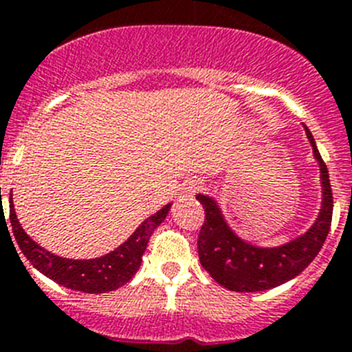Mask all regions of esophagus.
Returning a JSON list of instances; mask_svg holds the SVG:
<instances>
[{"instance_id":"obj_1","label":"esophagus","mask_w":352,"mask_h":352,"mask_svg":"<svg viewBox=\"0 0 352 352\" xmlns=\"http://www.w3.org/2000/svg\"><path fill=\"white\" fill-rule=\"evenodd\" d=\"M201 188H204V182H200V180H195V182H191V184H189L188 191H189V195H195L197 191H200Z\"/></svg>"}]
</instances>
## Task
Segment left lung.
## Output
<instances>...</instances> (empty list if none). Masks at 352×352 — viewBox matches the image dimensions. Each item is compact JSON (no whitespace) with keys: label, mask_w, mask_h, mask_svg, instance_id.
Here are the masks:
<instances>
[{"label":"left lung","mask_w":352,"mask_h":352,"mask_svg":"<svg viewBox=\"0 0 352 352\" xmlns=\"http://www.w3.org/2000/svg\"><path fill=\"white\" fill-rule=\"evenodd\" d=\"M305 131L314 148V155L319 161L322 207L314 227L298 239L278 248L253 246L230 230L212 198L197 195V200L206 209V221L198 234L200 264L225 289L235 292H256L282 285L307 269L322 248L331 227L333 193L326 163L320 157L307 125Z\"/></svg>","instance_id":"obj_1"}]
</instances>
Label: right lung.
<instances>
[{
	"instance_id": "right-lung-1",
	"label": "right lung",
	"mask_w": 352,
	"mask_h": 352,
	"mask_svg": "<svg viewBox=\"0 0 352 352\" xmlns=\"http://www.w3.org/2000/svg\"><path fill=\"white\" fill-rule=\"evenodd\" d=\"M168 210H170V204L157 210L154 216L145 219L129 239L120 244L115 252L99 256V258H90V261L62 258V256L53 255L42 246H38L21 227L19 219L15 216L14 206H12V197L10 225L12 234L15 235L21 252L32 262L33 267L38 269L42 274L67 289L81 290L88 294H102V292H109V290L125 285L134 276L142 264V256L145 253L152 232L164 221Z\"/></svg>"
}]
</instances>
